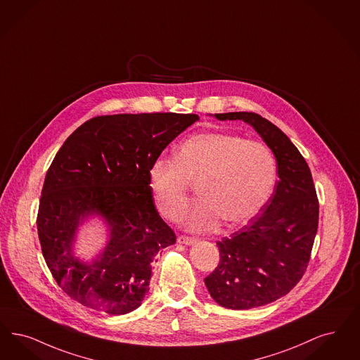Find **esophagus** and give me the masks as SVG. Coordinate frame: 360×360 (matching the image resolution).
<instances>
[{"mask_svg": "<svg viewBox=\"0 0 360 360\" xmlns=\"http://www.w3.org/2000/svg\"><path fill=\"white\" fill-rule=\"evenodd\" d=\"M178 243L184 245H194L197 243V240L191 238V237H186V236H179L178 237Z\"/></svg>", "mask_w": 360, "mask_h": 360, "instance_id": "esophagus-1", "label": "esophagus"}]
</instances>
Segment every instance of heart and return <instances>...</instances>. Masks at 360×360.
I'll use <instances>...</instances> for the list:
<instances>
[{"label": "heart", "instance_id": "obj_1", "mask_svg": "<svg viewBox=\"0 0 360 360\" xmlns=\"http://www.w3.org/2000/svg\"><path fill=\"white\" fill-rule=\"evenodd\" d=\"M277 176L268 146L228 132H202L179 144L174 159H155L148 169V188L159 213L170 221L184 214L190 186L198 202L184 224L188 231H209L224 221L243 226L268 202Z\"/></svg>", "mask_w": 360, "mask_h": 360}]
</instances>
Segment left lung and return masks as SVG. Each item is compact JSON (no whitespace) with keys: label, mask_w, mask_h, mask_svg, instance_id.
Masks as SVG:
<instances>
[{"label":"left lung","mask_w":360,"mask_h":360,"mask_svg":"<svg viewBox=\"0 0 360 360\" xmlns=\"http://www.w3.org/2000/svg\"><path fill=\"white\" fill-rule=\"evenodd\" d=\"M214 116L252 126L277 162L272 197L241 231L217 243L219 262L205 278L221 307L250 309L285 296L300 281L316 236L319 201L305 159L274 123L255 112Z\"/></svg>","instance_id":"obj_1"}]
</instances>
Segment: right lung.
<instances>
[{
	"label": "right lung",
	"mask_w": 360,
	"mask_h": 360,
	"mask_svg": "<svg viewBox=\"0 0 360 360\" xmlns=\"http://www.w3.org/2000/svg\"><path fill=\"white\" fill-rule=\"evenodd\" d=\"M197 120L174 112L96 116L61 146L44 181L37 231L51 274L73 300L110 315L142 304L159 250L176 238L155 207L148 169ZM92 216L105 221L109 241L84 262L72 245Z\"/></svg>",
	"instance_id": "obj_1"
}]
</instances>
